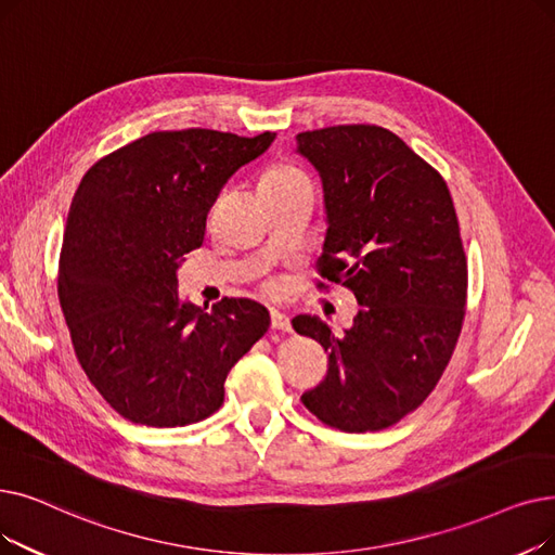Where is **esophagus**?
I'll return each instance as SVG.
<instances>
[{"label":"esophagus","instance_id":"1","mask_svg":"<svg viewBox=\"0 0 555 555\" xmlns=\"http://www.w3.org/2000/svg\"><path fill=\"white\" fill-rule=\"evenodd\" d=\"M270 320H272V328H274V331H283V333H291V331H293V322H291V318L285 315V312L272 310Z\"/></svg>","mask_w":555,"mask_h":555}]
</instances>
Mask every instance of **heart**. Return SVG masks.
<instances>
[{
  "instance_id": "heart-1",
  "label": "heart",
  "mask_w": 555,
  "mask_h": 555,
  "mask_svg": "<svg viewBox=\"0 0 555 555\" xmlns=\"http://www.w3.org/2000/svg\"><path fill=\"white\" fill-rule=\"evenodd\" d=\"M295 181H306V177L297 170L293 165H274L270 167L268 172L262 175L260 179V188H268V185H283V183H295ZM270 291L274 287L270 285Z\"/></svg>"
}]
</instances>
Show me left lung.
Returning a JSON list of instances; mask_svg holds the SVG:
<instances>
[{
    "label": "left lung",
    "mask_w": 555,
    "mask_h": 555,
    "mask_svg": "<svg viewBox=\"0 0 555 555\" xmlns=\"http://www.w3.org/2000/svg\"><path fill=\"white\" fill-rule=\"evenodd\" d=\"M297 152L324 188L328 229L318 272L363 306L345 335L320 318L293 320L328 351L326 378L301 401L326 426L383 430L433 392L463 328L467 258L451 192L376 125L304 131Z\"/></svg>",
    "instance_id": "1"
}]
</instances>
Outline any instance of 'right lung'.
<instances>
[{
  "mask_svg": "<svg viewBox=\"0 0 555 555\" xmlns=\"http://www.w3.org/2000/svg\"><path fill=\"white\" fill-rule=\"evenodd\" d=\"M212 129L154 131L94 163L72 199L59 299L79 363L115 413L175 428L224 403L231 367L270 328L251 299L181 301L177 270L202 247L208 210L270 147Z\"/></svg>",
  "mask_w": 555,
  "mask_h": 555,
  "instance_id": "add662e5",
  "label": "right lung"
}]
</instances>
